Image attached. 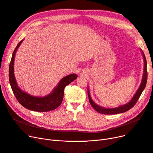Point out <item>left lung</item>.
<instances>
[{
  "label": "left lung",
  "mask_w": 153,
  "mask_h": 153,
  "mask_svg": "<svg viewBox=\"0 0 153 153\" xmlns=\"http://www.w3.org/2000/svg\"><path fill=\"white\" fill-rule=\"evenodd\" d=\"M141 52H142L143 56V59H144V71H143V78H142V81H141V83L140 84V86L137 89V91L136 93H135L134 95V97L132 98L131 100V101H129L128 103L120 105L118 107H116V108H104V107L101 106L97 104H96L94 101L92 100L91 96H90L89 93V88H88V98H89V103L92 106L93 108L97 111V112L100 113V114H105V115H114V114H122V113L126 112L130 109H131L132 107L135 105V103H137V100H139L140 96L142 94L143 91H144V89L146 86V82H147V79H148V72H147V62L146 59V56L144 55V52L141 50Z\"/></svg>",
  "instance_id": "obj_1"
}]
</instances>
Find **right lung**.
<instances>
[{
	"instance_id": "add662e5",
	"label": "right lung",
	"mask_w": 153,
	"mask_h": 153,
	"mask_svg": "<svg viewBox=\"0 0 153 153\" xmlns=\"http://www.w3.org/2000/svg\"><path fill=\"white\" fill-rule=\"evenodd\" d=\"M23 40L24 39H22L16 46L13 52L9 65V79L14 94L18 102L25 108L30 110L40 112L53 110L61 105L64 98V90L65 86L76 79L77 75L76 74H72L61 79V80L55 87L52 93L43 97H35L22 91L18 86V83L16 81L14 64L16 53Z\"/></svg>"
}]
</instances>
